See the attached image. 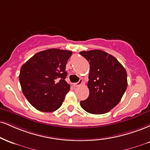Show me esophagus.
Here are the masks:
<instances>
[{
    "label": "esophagus",
    "instance_id": "1",
    "mask_svg": "<svg viewBox=\"0 0 150 150\" xmlns=\"http://www.w3.org/2000/svg\"><path fill=\"white\" fill-rule=\"evenodd\" d=\"M83 83V81H82V80H79V82H76V83H73V85L75 86V87H76V86H80V85H81V84H82Z\"/></svg>",
    "mask_w": 150,
    "mask_h": 150
}]
</instances>
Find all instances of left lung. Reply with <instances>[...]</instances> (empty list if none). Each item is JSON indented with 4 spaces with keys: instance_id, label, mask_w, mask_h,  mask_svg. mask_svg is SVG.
I'll list each match as a JSON object with an SVG mask.
<instances>
[{
    "instance_id": "left-lung-1",
    "label": "left lung",
    "mask_w": 150,
    "mask_h": 150,
    "mask_svg": "<svg viewBox=\"0 0 150 150\" xmlns=\"http://www.w3.org/2000/svg\"><path fill=\"white\" fill-rule=\"evenodd\" d=\"M80 54L89 62L87 86L89 97L80 102L84 110L101 115L110 111L123 96L127 88V73L116 58L99 50Z\"/></svg>"
}]
</instances>
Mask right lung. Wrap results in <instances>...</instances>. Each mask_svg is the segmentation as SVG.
Here are the masks:
<instances>
[{
	"label": "right lung",
	"instance_id": "add662e5",
	"mask_svg": "<svg viewBox=\"0 0 150 150\" xmlns=\"http://www.w3.org/2000/svg\"><path fill=\"white\" fill-rule=\"evenodd\" d=\"M72 54L50 49L38 52L21 66L19 79L23 93L37 110L53 112L62 105L70 90L65 70Z\"/></svg>",
	"mask_w": 150,
	"mask_h": 150
}]
</instances>
